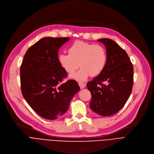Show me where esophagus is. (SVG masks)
Here are the masks:
<instances>
[{
  "label": "esophagus",
  "mask_w": 154,
  "mask_h": 154,
  "mask_svg": "<svg viewBox=\"0 0 154 154\" xmlns=\"http://www.w3.org/2000/svg\"><path fill=\"white\" fill-rule=\"evenodd\" d=\"M79 86L80 87V88L83 89V88H84L86 87V84L85 83H79Z\"/></svg>",
  "instance_id": "obj_1"
}]
</instances>
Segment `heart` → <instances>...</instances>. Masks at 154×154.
I'll return each mask as SVG.
<instances>
[{
	"mask_svg": "<svg viewBox=\"0 0 154 154\" xmlns=\"http://www.w3.org/2000/svg\"><path fill=\"white\" fill-rule=\"evenodd\" d=\"M68 53H61L58 61L68 74H72L79 66V70L70 78L84 82L90 76H97L103 71L107 60L106 50L101 45L82 41L75 42L68 48ZM79 65H78V63Z\"/></svg>",
	"mask_w": 154,
	"mask_h": 154,
	"instance_id": "heart-1",
	"label": "heart"
}]
</instances>
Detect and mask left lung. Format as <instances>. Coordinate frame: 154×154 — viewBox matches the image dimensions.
Listing matches in <instances>:
<instances>
[{
	"instance_id": "1",
	"label": "left lung",
	"mask_w": 154,
	"mask_h": 154,
	"mask_svg": "<svg viewBox=\"0 0 154 154\" xmlns=\"http://www.w3.org/2000/svg\"><path fill=\"white\" fill-rule=\"evenodd\" d=\"M106 48V66L99 75L87 83L91 94L90 107L97 114L109 116L123 107L132 90L134 67L125 52L110 39H100Z\"/></svg>"
}]
</instances>
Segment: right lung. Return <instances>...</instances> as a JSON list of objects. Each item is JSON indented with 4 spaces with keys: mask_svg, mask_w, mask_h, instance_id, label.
<instances>
[{
    "mask_svg": "<svg viewBox=\"0 0 154 154\" xmlns=\"http://www.w3.org/2000/svg\"><path fill=\"white\" fill-rule=\"evenodd\" d=\"M69 38H42L29 48L20 66L22 94L40 116L48 120L60 118L80 88L75 80L64 83L67 72L58 61L59 49Z\"/></svg>",
    "mask_w": 154,
    "mask_h": 154,
    "instance_id": "right-lung-1",
    "label": "right lung"
}]
</instances>
